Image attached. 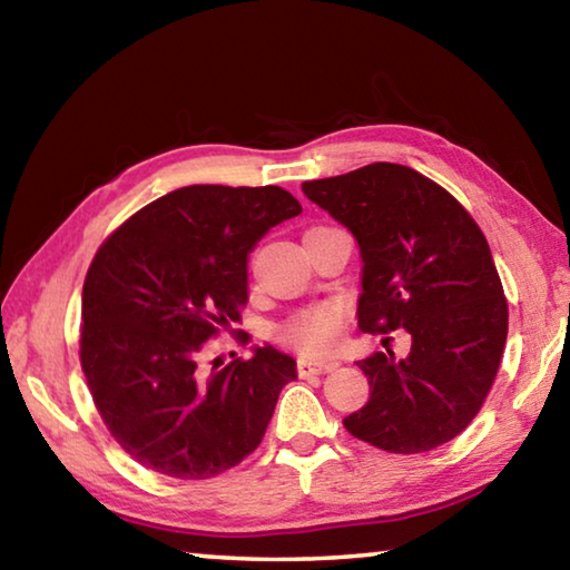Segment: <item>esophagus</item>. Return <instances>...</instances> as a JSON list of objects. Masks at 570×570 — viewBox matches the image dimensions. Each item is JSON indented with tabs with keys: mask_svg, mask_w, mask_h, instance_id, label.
I'll return each instance as SVG.
<instances>
[{
	"mask_svg": "<svg viewBox=\"0 0 570 570\" xmlns=\"http://www.w3.org/2000/svg\"><path fill=\"white\" fill-rule=\"evenodd\" d=\"M336 370V362L332 360H312V356H298V374L308 377V374H322Z\"/></svg>",
	"mask_w": 570,
	"mask_h": 570,
	"instance_id": "esophagus-1",
	"label": "esophagus"
}]
</instances>
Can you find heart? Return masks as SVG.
Returning <instances> with one entry per match:
<instances>
[{"mask_svg":"<svg viewBox=\"0 0 570 570\" xmlns=\"http://www.w3.org/2000/svg\"><path fill=\"white\" fill-rule=\"evenodd\" d=\"M316 230H326V228H312L306 230V236L316 234ZM340 330H342V308L336 304H320L306 308V312L296 314L282 326V336L286 342L296 344L298 350H304L308 354H322L330 352L332 346L340 340Z\"/></svg>","mask_w":570,"mask_h":570,"instance_id":"heart-1","label":"heart"}]
</instances>
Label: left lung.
Here are the masks:
<instances>
[{
	"instance_id": "8db88e82",
	"label": "left lung",
	"mask_w": 570,
	"mask_h": 570,
	"mask_svg": "<svg viewBox=\"0 0 570 570\" xmlns=\"http://www.w3.org/2000/svg\"><path fill=\"white\" fill-rule=\"evenodd\" d=\"M302 190L360 246V330L412 336L404 360L387 350L356 362L370 402L344 428L400 455L445 445L480 412L505 350L508 302L485 236L445 188L397 163Z\"/></svg>"
}]
</instances>
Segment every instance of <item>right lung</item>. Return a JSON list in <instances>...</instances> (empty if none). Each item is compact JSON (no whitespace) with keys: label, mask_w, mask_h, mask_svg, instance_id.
Listing matches in <instances>:
<instances>
[{"label":"right lung","mask_w":570,"mask_h":570,"mask_svg":"<svg viewBox=\"0 0 570 570\" xmlns=\"http://www.w3.org/2000/svg\"><path fill=\"white\" fill-rule=\"evenodd\" d=\"M302 214L278 186H186L130 216L95 254L82 286L80 362L110 435L160 475L206 480L262 442L294 356L204 370L200 346L240 322L248 254Z\"/></svg>","instance_id":"add662e5"}]
</instances>
